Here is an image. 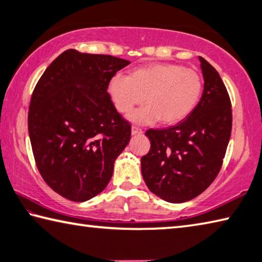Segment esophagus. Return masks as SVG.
Instances as JSON below:
<instances>
[{"label": "esophagus", "mask_w": 262, "mask_h": 262, "mask_svg": "<svg viewBox=\"0 0 262 262\" xmlns=\"http://www.w3.org/2000/svg\"><path fill=\"white\" fill-rule=\"evenodd\" d=\"M143 132L139 127H132V135H140Z\"/></svg>", "instance_id": "1"}]
</instances>
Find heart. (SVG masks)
Returning a JSON list of instances; mask_svg holds the SVG:
<instances>
[{"mask_svg":"<svg viewBox=\"0 0 262 262\" xmlns=\"http://www.w3.org/2000/svg\"><path fill=\"white\" fill-rule=\"evenodd\" d=\"M107 92L118 112L127 114L135 106L148 104L129 115L137 125L159 122L176 125L193 112L202 95V79L195 70L173 63H150L117 74L110 79Z\"/></svg>","mask_w":262,"mask_h":262,"instance_id":"heart-1","label":"heart"}]
</instances>
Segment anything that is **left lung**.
Wrapping results in <instances>:
<instances>
[{"label": "left lung", "mask_w": 262, "mask_h": 262, "mask_svg": "<svg viewBox=\"0 0 262 262\" xmlns=\"http://www.w3.org/2000/svg\"><path fill=\"white\" fill-rule=\"evenodd\" d=\"M203 92L185 120L145 133L151 143L141 158L145 185L162 200L183 203L209 187L221 170L231 135V103L217 70L202 56Z\"/></svg>", "instance_id": "obj_1"}]
</instances>
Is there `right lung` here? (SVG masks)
I'll list each match as a JSON object with an SVG mask.
<instances>
[{
    "label": "right lung",
    "instance_id": "1",
    "mask_svg": "<svg viewBox=\"0 0 262 262\" xmlns=\"http://www.w3.org/2000/svg\"><path fill=\"white\" fill-rule=\"evenodd\" d=\"M130 62L67 50L39 79L29 107V135L43 180L57 194L84 202L103 192L130 140L108 81Z\"/></svg>",
    "mask_w": 262,
    "mask_h": 262
}]
</instances>
